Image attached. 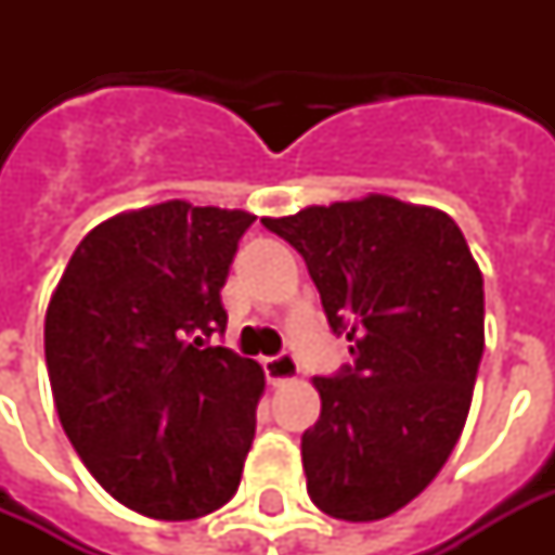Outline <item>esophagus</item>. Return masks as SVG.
<instances>
[{
	"instance_id": "obj_1",
	"label": "esophagus",
	"mask_w": 555,
	"mask_h": 555,
	"mask_svg": "<svg viewBox=\"0 0 555 555\" xmlns=\"http://www.w3.org/2000/svg\"><path fill=\"white\" fill-rule=\"evenodd\" d=\"M264 374H268V383H273V386H285V383L299 377V363L291 354L268 357L264 360Z\"/></svg>"
}]
</instances>
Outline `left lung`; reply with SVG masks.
Returning <instances> with one entry per match:
<instances>
[{"label":"left lung","mask_w":555,"mask_h":555,"mask_svg":"<svg viewBox=\"0 0 555 555\" xmlns=\"http://www.w3.org/2000/svg\"><path fill=\"white\" fill-rule=\"evenodd\" d=\"M308 264L354 363L313 377L320 421L302 435L308 495L343 521L417 499L464 431L483 354V276L461 227L391 195L261 218Z\"/></svg>","instance_id":"obj_1"}]
</instances>
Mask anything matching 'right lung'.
<instances>
[{
	"label": "right lung",
	"mask_w": 555,
	"mask_h": 555,
	"mask_svg": "<svg viewBox=\"0 0 555 555\" xmlns=\"http://www.w3.org/2000/svg\"><path fill=\"white\" fill-rule=\"evenodd\" d=\"M244 209L164 201L91 230L46 311V363L65 435L103 490L160 521L224 507L256 435L264 371L224 334Z\"/></svg>",
	"instance_id": "right-lung-1"
}]
</instances>
